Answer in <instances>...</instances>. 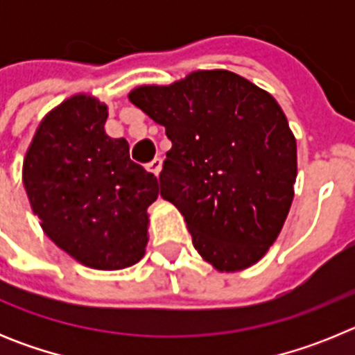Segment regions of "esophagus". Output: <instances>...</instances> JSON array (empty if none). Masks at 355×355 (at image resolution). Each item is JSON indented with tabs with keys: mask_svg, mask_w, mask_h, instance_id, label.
I'll list each match as a JSON object with an SVG mask.
<instances>
[{
	"mask_svg": "<svg viewBox=\"0 0 355 355\" xmlns=\"http://www.w3.org/2000/svg\"><path fill=\"white\" fill-rule=\"evenodd\" d=\"M147 171H149L150 174H155L156 178H158L159 172H162V159H159V158L153 159V162H150L149 165H147Z\"/></svg>",
	"mask_w": 355,
	"mask_h": 355,
	"instance_id": "esophagus-1",
	"label": "esophagus"
}]
</instances>
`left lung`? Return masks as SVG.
<instances>
[{"label":"left lung","mask_w":355,"mask_h":355,"mask_svg":"<svg viewBox=\"0 0 355 355\" xmlns=\"http://www.w3.org/2000/svg\"><path fill=\"white\" fill-rule=\"evenodd\" d=\"M128 97L172 142L159 188L197 252L218 272L258 263L283 229L297 180V142L277 101L224 69Z\"/></svg>","instance_id":"obj_1"}]
</instances>
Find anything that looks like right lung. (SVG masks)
<instances>
[{"mask_svg": "<svg viewBox=\"0 0 355 355\" xmlns=\"http://www.w3.org/2000/svg\"><path fill=\"white\" fill-rule=\"evenodd\" d=\"M108 106L76 94L37 128L23 183L40 227L62 250L96 270H121L144 258L158 180L130 159L124 139L105 131Z\"/></svg>", "mask_w": 355, "mask_h": 355, "instance_id": "obj_1", "label": "right lung"}]
</instances>
